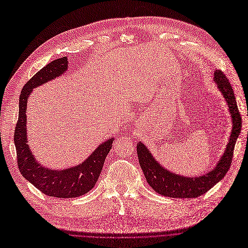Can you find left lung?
Listing matches in <instances>:
<instances>
[{
  "instance_id": "left-lung-1",
  "label": "left lung",
  "mask_w": 248,
  "mask_h": 248,
  "mask_svg": "<svg viewBox=\"0 0 248 248\" xmlns=\"http://www.w3.org/2000/svg\"><path fill=\"white\" fill-rule=\"evenodd\" d=\"M215 81L229 106L233 120V130L223 157L209 173L198 177H184L170 173L168 170L157 163L143 143L140 142L136 144L140 164L147 182L152 189L160 195L171 198L199 197L209 191L220 179H223L231 167L235 143L241 132L242 118L237 107L233 88L224 72L217 70L215 72Z\"/></svg>"
}]
</instances>
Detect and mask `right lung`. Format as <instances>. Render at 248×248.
Wrapping results in <instances>:
<instances>
[{
    "instance_id": "add662e5",
    "label": "right lung",
    "mask_w": 248,
    "mask_h": 248,
    "mask_svg": "<svg viewBox=\"0 0 248 248\" xmlns=\"http://www.w3.org/2000/svg\"><path fill=\"white\" fill-rule=\"evenodd\" d=\"M67 69V58L49 62L24 85L19 97V113L14 130L17 165L21 174L43 194L56 198H76L89 192L96 184L106 157L112 149L108 140L93 152L82 164L65 170H51L33 159L27 139V101L32 88L52 80Z\"/></svg>"
}]
</instances>
